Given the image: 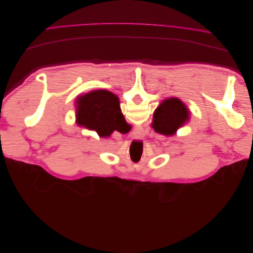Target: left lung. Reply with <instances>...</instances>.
Segmentation results:
<instances>
[{"mask_svg": "<svg viewBox=\"0 0 253 253\" xmlns=\"http://www.w3.org/2000/svg\"><path fill=\"white\" fill-rule=\"evenodd\" d=\"M189 119L188 108L178 98L164 100L153 114L152 127L156 133L171 136Z\"/></svg>", "mask_w": 253, "mask_h": 253, "instance_id": "left-lung-1", "label": "left lung"}]
</instances>
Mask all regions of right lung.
<instances>
[{"mask_svg": "<svg viewBox=\"0 0 253 253\" xmlns=\"http://www.w3.org/2000/svg\"><path fill=\"white\" fill-rule=\"evenodd\" d=\"M76 120L80 126L93 129L101 137L110 136L114 130H122L127 126L119 100L108 90H93L77 100Z\"/></svg>", "mask_w": 253, "mask_h": 253, "instance_id": "right-lung-1", "label": "right lung"}]
</instances>
